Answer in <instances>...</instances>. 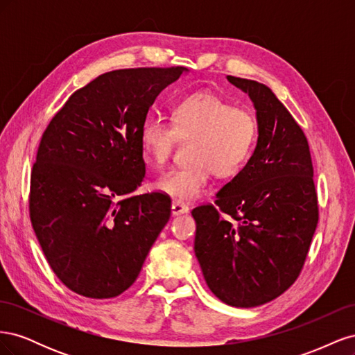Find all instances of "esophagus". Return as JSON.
Masks as SVG:
<instances>
[{
    "label": "esophagus",
    "instance_id": "1",
    "mask_svg": "<svg viewBox=\"0 0 355 355\" xmlns=\"http://www.w3.org/2000/svg\"><path fill=\"white\" fill-rule=\"evenodd\" d=\"M188 211L189 209L184 202H179V201L171 202V214H173V216H180V214H185Z\"/></svg>",
    "mask_w": 355,
    "mask_h": 355
}]
</instances>
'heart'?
<instances>
[{
  "label": "heart",
  "instance_id": "b5f03b06",
  "mask_svg": "<svg viewBox=\"0 0 355 355\" xmlns=\"http://www.w3.org/2000/svg\"><path fill=\"white\" fill-rule=\"evenodd\" d=\"M259 136L253 112L235 108L210 92H196L179 99L171 121L149 116L141 128V146L157 166L171 157L178 139H191V163L175 167L155 182L157 189L179 202H191L206 191L211 171L234 178L249 163Z\"/></svg>",
  "mask_w": 355,
  "mask_h": 355
}]
</instances>
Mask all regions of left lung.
<instances>
[{"mask_svg":"<svg viewBox=\"0 0 355 355\" xmlns=\"http://www.w3.org/2000/svg\"><path fill=\"white\" fill-rule=\"evenodd\" d=\"M249 94L259 136L249 163L216 194V206L192 210L194 250L209 288L237 308L284 293L302 270L318 223L308 141L270 87L228 75Z\"/></svg>","mask_w":355,"mask_h":355,"instance_id":"8db88e82","label":"left lung"}]
</instances>
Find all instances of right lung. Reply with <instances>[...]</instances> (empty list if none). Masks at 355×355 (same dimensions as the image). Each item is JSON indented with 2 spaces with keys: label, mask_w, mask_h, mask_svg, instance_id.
<instances>
[{
  "label": "right lung",
  "mask_w": 355,
  "mask_h": 355,
  "mask_svg": "<svg viewBox=\"0 0 355 355\" xmlns=\"http://www.w3.org/2000/svg\"><path fill=\"white\" fill-rule=\"evenodd\" d=\"M184 67L118 69L77 90L42 133L31 173L32 228L53 272L92 299L121 295L141 272L171 202L135 196L146 167L141 128Z\"/></svg>",
  "instance_id": "obj_1"
}]
</instances>
